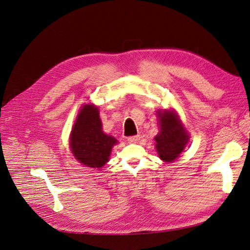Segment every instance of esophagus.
<instances>
[{
  "label": "esophagus",
  "instance_id": "esophagus-1",
  "mask_svg": "<svg viewBox=\"0 0 250 250\" xmlns=\"http://www.w3.org/2000/svg\"><path fill=\"white\" fill-rule=\"evenodd\" d=\"M127 141H128V143H130V144L138 143L140 141V135H133V137H129L127 139Z\"/></svg>",
  "mask_w": 250,
  "mask_h": 250
}]
</instances>
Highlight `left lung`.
Returning a JSON list of instances; mask_svg holds the SVG:
<instances>
[{"mask_svg": "<svg viewBox=\"0 0 250 250\" xmlns=\"http://www.w3.org/2000/svg\"><path fill=\"white\" fill-rule=\"evenodd\" d=\"M157 116L160 120V132L154 138L155 148L161 160L173 162L183 152L190 137L174 110L158 111Z\"/></svg>", "mask_w": 250, "mask_h": 250, "instance_id": "1", "label": "left lung"}]
</instances>
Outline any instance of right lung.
<instances>
[{
	"mask_svg": "<svg viewBox=\"0 0 250 250\" xmlns=\"http://www.w3.org/2000/svg\"><path fill=\"white\" fill-rule=\"evenodd\" d=\"M118 141L104 133L99 109L85 104L80 109L70 137V148L76 160L89 168H102Z\"/></svg>",
	"mask_w": 250,
	"mask_h": 250,
	"instance_id": "right-lung-1",
	"label": "right lung"
}]
</instances>
